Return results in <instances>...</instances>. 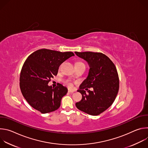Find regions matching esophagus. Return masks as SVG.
<instances>
[{"label":"esophagus","mask_w":148,"mask_h":148,"mask_svg":"<svg viewBox=\"0 0 148 148\" xmlns=\"http://www.w3.org/2000/svg\"><path fill=\"white\" fill-rule=\"evenodd\" d=\"M68 92H70V93H73V92H74V90H70V89H69V90H68Z\"/></svg>","instance_id":"esophagus-1"}]
</instances>
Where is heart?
<instances>
[{"instance_id": "1", "label": "heart", "mask_w": 148, "mask_h": 148, "mask_svg": "<svg viewBox=\"0 0 148 148\" xmlns=\"http://www.w3.org/2000/svg\"><path fill=\"white\" fill-rule=\"evenodd\" d=\"M75 64V66H86L85 64H84L82 62H81V61L76 62ZM66 83L67 84L69 87H73V84L70 81H66Z\"/></svg>"}]
</instances>
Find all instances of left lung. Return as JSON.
Segmentation results:
<instances>
[{
	"instance_id": "8db88e82",
	"label": "left lung",
	"mask_w": 148,
	"mask_h": 148,
	"mask_svg": "<svg viewBox=\"0 0 148 148\" xmlns=\"http://www.w3.org/2000/svg\"><path fill=\"white\" fill-rule=\"evenodd\" d=\"M75 53L86 60L90 67L87 78L78 90L82 94V99L75 105L81 111L98 115L111 106L117 95L119 87L117 70L110 58L102 53L75 51ZM90 88L94 90H88ZM85 90L88 91V93Z\"/></svg>"
}]
</instances>
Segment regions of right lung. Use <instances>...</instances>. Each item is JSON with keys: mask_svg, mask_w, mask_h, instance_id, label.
I'll use <instances>...</instances> for the list:
<instances>
[{"mask_svg": "<svg viewBox=\"0 0 148 148\" xmlns=\"http://www.w3.org/2000/svg\"><path fill=\"white\" fill-rule=\"evenodd\" d=\"M74 54L40 49L32 53L21 70L20 88L30 105L42 114L57 110L67 88L58 84L55 88L49 86L51 78L56 75L61 64Z\"/></svg>", "mask_w": 148, "mask_h": 148, "instance_id": "1", "label": "right lung"}]
</instances>
